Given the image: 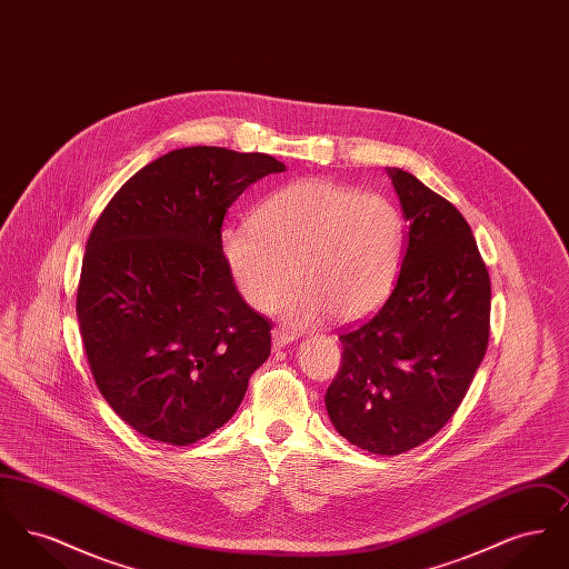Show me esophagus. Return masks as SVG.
<instances>
[{
    "mask_svg": "<svg viewBox=\"0 0 569 569\" xmlns=\"http://www.w3.org/2000/svg\"><path fill=\"white\" fill-rule=\"evenodd\" d=\"M297 341V337L292 335V332H288V330H283V328H274L272 330V348L274 350H283L286 346H290V343H295Z\"/></svg>",
    "mask_w": 569,
    "mask_h": 569,
    "instance_id": "obj_1",
    "label": "esophagus"
}]
</instances>
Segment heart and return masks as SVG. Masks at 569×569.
I'll use <instances>...</instances> for the list:
<instances>
[{
	"instance_id": "heart-1",
	"label": "heart",
	"mask_w": 569,
	"mask_h": 569,
	"mask_svg": "<svg viewBox=\"0 0 569 569\" xmlns=\"http://www.w3.org/2000/svg\"><path fill=\"white\" fill-rule=\"evenodd\" d=\"M219 244L253 309H269L295 277L297 286L272 305L286 325L307 328L330 316L352 325L390 297L403 264L406 221L383 196L300 179L269 193L251 226H226Z\"/></svg>"
}]
</instances>
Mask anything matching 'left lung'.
Returning <instances> with one entry per match:
<instances>
[{"mask_svg":"<svg viewBox=\"0 0 569 569\" xmlns=\"http://www.w3.org/2000/svg\"><path fill=\"white\" fill-rule=\"evenodd\" d=\"M409 223L392 295L343 332L326 390L337 433L373 455L431 439L465 399L488 346L490 279L457 207L401 168H386Z\"/></svg>","mask_w":569,"mask_h":569,"instance_id":"8db88e82","label":"left lung"}]
</instances>
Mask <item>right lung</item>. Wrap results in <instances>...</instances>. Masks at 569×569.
Segmentation results:
<instances>
[{"label":"right lung","instance_id":"right-lung-1","mask_svg":"<svg viewBox=\"0 0 569 569\" xmlns=\"http://www.w3.org/2000/svg\"><path fill=\"white\" fill-rule=\"evenodd\" d=\"M286 166L267 153L186 147L147 163L96 221L77 316L112 411L153 441L221 429L271 353V325L239 295L221 223L249 186Z\"/></svg>","mask_w":569,"mask_h":569}]
</instances>
